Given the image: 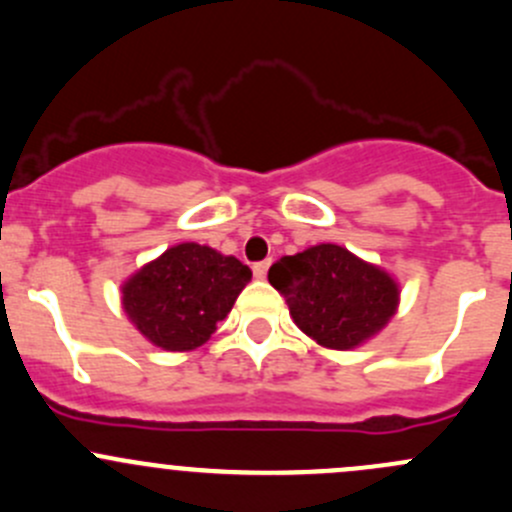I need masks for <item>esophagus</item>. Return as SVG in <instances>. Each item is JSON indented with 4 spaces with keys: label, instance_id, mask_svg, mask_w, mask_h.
I'll use <instances>...</instances> for the list:
<instances>
[{
    "label": "esophagus",
    "instance_id": "obj_1",
    "mask_svg": "<svg viewBox=\"0 0 512 512\" xmlns=\"http://www.w3.org/2000/svg\"><path fill=\"white\" fill-rule=\"evenodd\" d=\"M268 266H271V258H268V261H258V263H254V276H256V278H266Z\"/></svg>",
    "mask_w": 512,
    "mask_h": 512
}]
</instances>
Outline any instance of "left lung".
I'll return each instance as SVG.
<instances>
[{
    "mask_svg": "<svg viewBox=\"0 0 512 512\" xmlns=\"http://www.w3.org/2000/svg\"><path fill=\"white\" fill-rule=\"evenodd\" d=\"M268 281L283 293L295 325L333 350L379 333L399 300L392 276L335 244L283 256L268 268Z\"/></svg>",
    "mask_w": 512,
    "mask_h": 512,
    "instance_id": "8db88e82",
    "label": "left lung"
}]
</instances>
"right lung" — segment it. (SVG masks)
<instances>
[{"label": "right lung", "instance_id": "add662e5", "mask_svg": "<svg viewBox=\"0 0 512 512\" xmlns=\"http://www.w3.org/2000/svg\"><path fill=\"white\" fill-rule=\"evenodd\" d=\"M251 281V268L209 246L179 244L123 286L125 313L162 350H194L217 330Z\"/></svg>", "mask_w": 512, "mask_h": 512}]
</instances>
